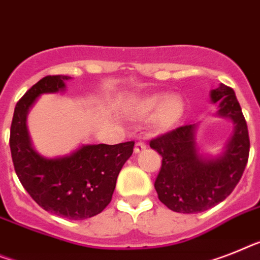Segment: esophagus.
<instances>
[{"mask_svg": "<svg viewBox=\"0 0 260 260\" xmlns=\"http://www.w3.org/2000/svg\"><path fill=\"white\" fill-rule=\"evenodd\" d=\"M146 149H147V146H146L145 142H137L135 143V147H134V153L138 154V153H141V151H145Z\"/></svg>", "mask_w": 260, "mask_h": 260, "instance_id": "1", "label": "esophagus"}]
</instances>
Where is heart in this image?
Segmentation results:
<instances>
[{
	"instance_id": "obj_1",
	"label": "heart",
	"mask_w": 260,
	"mask_h": 260,
	"mask_svg": "<svg viewBox=\"0 0 260 260\" xmlns=\"http://www.w3.org/2000/svg\"><path fill=\"white\" fill-rule=\"evenodd\" d=\"M139 115L146 117L155 113L153 117L154 125L160 130L173 127L183 115L184 102L179 95H169L165 98L160 94L146 96L137 105Z\"/></svg>"
}]
</instances>
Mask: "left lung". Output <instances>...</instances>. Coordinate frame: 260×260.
<instances>
[{"label": "left lung", "mask_w": 260, "mask_h": 260, "mask_svg": "<svg viewBox=\"0 0 260 260\" xmlns=\"http://www.w3.org/2000/svg\"><path fill=\"white\" fill-rule=\"evenodd\" d=\"M218 104L219 117L235 125L234 134L219 156L199 154L195 143L197 125H186L150 141L162 156L154 187L170 210L182 214L206 211L229 197L241 181L250 153L247 123L231 87L220 83L210 93Z\"/></svg>", "instance_id": "1"}]
</instances>
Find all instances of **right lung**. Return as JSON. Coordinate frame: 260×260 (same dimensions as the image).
<instances>
[{
    "label": "right lung",
    "mask_w": 260,
    "mask_h": 260,
    "mask_svg": "<svg viewBox=\"0 0 260 260\" xmlns=\"http://www.w3.org/2000/svg\"><path fill=\"white\" fill-rule=\"evenodd\" d=\"M72 77L48 76L17 102L10 127V151L23 188L44 210L72 220L91 218L111 201L118 174L132 156L134 142L83 145L58 158H45L33 149L26 118L41 94L65 90Z\"/></svg>",
    "instance_id": "obj_1"
}]
</instances>
